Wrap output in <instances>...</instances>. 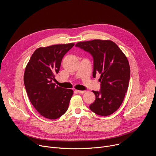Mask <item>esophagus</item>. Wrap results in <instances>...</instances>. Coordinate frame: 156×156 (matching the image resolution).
I'll list each match as a JSON object with an SVG mask.
<instances>
[{
	"label": "esophagus",
	"mask_w": 156,
	"mask_h": 156,
	"mask_svg": "<svg viewBox=\"0 0 156 156\" xmlns=\"http://www.w3.org/2000/svg\"><path fill=\"white\" fill-rule=\"evenodd\" d=\"M76 91L78 93H80V94H83V93H84L86 92V91H80V90H77Z\"/></svg>",
	"instance_id": "esophagus-1"
}]
</instances>
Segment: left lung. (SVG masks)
Segmentation results:
<instances>
[{
  "mask_svg": "<svg viewBox=\"0 0 156 156\" xmlns=\"http://www.w3.org/2000/svg\"><path fill=\"white\" fill-rule=\"evenodd\" d=\"M75 46L92 55L93 76L101 74V89L99 91H93L96 99L90 108L101 116L111 115L120 107L128 87L130 68L126 57L110 40L79 42Z\"/></svg>",
  "mask_w": 156,
  "mask_h": 156,
  "instance_id": "left-lung-1",
  "label": "left lung"
}]
</instances>
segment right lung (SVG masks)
<instances>
[{"label": "right lung", "instance_id": "right-lung-1", "mask_svg": "<svg viewBox=\"0 0 156 156\" xmlns=\"http://www.w3.org/2000/svg\"><path fill=\"white\" fill-rule=\"evenodd\" d=\"M75 44H57L37 49L25 71L24 83L30 101L44 117L57 119L67 110L73 91L52 83L62 60Z\"/></svg>", "mask_w": 156, "mask_h": 156}]
</instances>
